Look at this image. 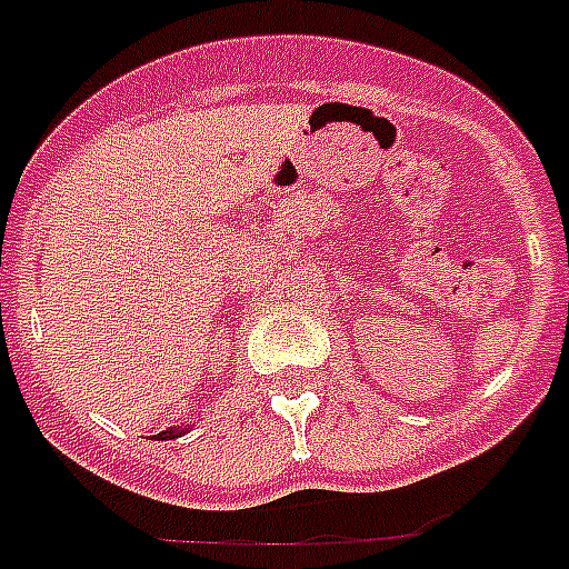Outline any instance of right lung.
Returning <instances> with one entry per match:
<instances>
[{
	"instance_id": "right-lung-1",
	"label": "right lung",
	"mask_w": 569,
	"mask_h": 569,
	"mask_svg": "<svg viewBox=\"0 0 569 569\" xmlns=\"http://www.w3.org/2000/svg\"><path fill=\"white\" fill-rule=\"evenodd\" d=\"M182 433H189V428H182V425H180V428H171V431H164L162 437H171V440H173V437H182Z\"/></svg>"
}]
</instances>
